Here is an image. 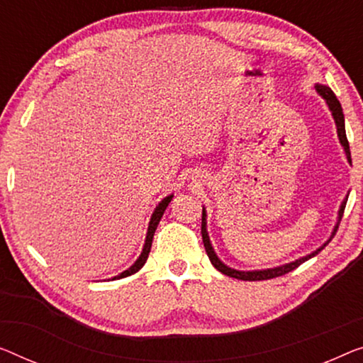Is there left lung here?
<instances>
[{"label": "left lung", "instance_id": "left-lung-1", "mask_svg": "<svg viewBox=\"0 0 363 363\" xmlns=\"http://www.w3.org/2000/svg\"><path fill=\"white\" fill-rule=\"evenodd\" d=\"M318 94L323 96V99L326 101V104L329 107V111L333 112V117H334V122H336V127H337V137H339V142L340 145L344 147L345 151V156H347V161L350 164H352V158H350V148H349V142H347V135H345V125H344V113H342V107H340V102L337 101L336 94L333 93L331 89L328 88V86H323V84H316L315 86ZM347 199H349V194L345 196L344 202L340 203V208H339V215H337V223L334 226V231L329 240L324 242V245L320 247V250H316L315 252L308 254L305 257H300L296 259V261L290 262V264H285V266H279V267H274V269H264V270H250V272H245V270H236V269H231L228 266H225L223 262L220 261L218 256H216L213 247H212V242H210V238L207 233V213H205V208L202 210V240H203V246H205V251L208 254V259L210 262L213 264L215 269H218L221 274L228 275V277H233L238 280H250V282H254V280H267V279H274V277H280V275H285L291 272V270L296 269L298 266H301L303 262L308 261V259L315 257L318 252L323 251L324 247L329 245V241L333 240L334 235H336V231L339 228V223L340 220H342V215H344V208H345V203H347Z\"/></svg>", "mask_w": 363, "mask_h": 363}]
</instances>
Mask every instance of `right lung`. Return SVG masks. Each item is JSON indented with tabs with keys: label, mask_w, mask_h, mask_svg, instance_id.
I'll return each mask as SVG.
<instances>
[{
	"label": "right lung",
	"mask_w": 363,
	"mask_h": 363,
	"mask_svg": "<svg viewBox=\"0 0 363 363\" xmlns=\"http://www.w3.org/2000/svg\"><path fill=\"white\" fill-rule=\"evenodd\" d=\"M172 196H167L164 197L161 202L158 203V207L155 208L153 215H151V220H150V225H148V233H147V240H145V246H143V251L142 254H140V257L135 261V264L132 267H128L127 270H123V272L121 275H117V277H113L112 280L116 279H123V277H128V275H132L135 272H138L140 269H142L145 266V262H147L148 259V254H150V250H151V242H153V236H155V231H156V226H158L161 216H163L164 210L167 205H169Z\"/></svg>",
	"instance_id": "right-lung-1"
}]
</instances>
